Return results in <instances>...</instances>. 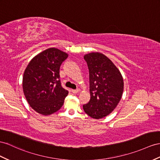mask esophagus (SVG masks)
<instances>
[{"instance_id": "esophagus-1", "label": "esophagus", "mask_w": 160, "mask_h": 160, "mask_svg": "<svg viewBox=\"0 0 160 160\" xmlns=\"http://www.w3.org/2000/svg\"><path fill=\"white\" fill-rule=\"evenodd\" d=\"M79 91H80V89H78V88H77V89H76V90H73V89L72 90V92L73 93H77V92H78Z\"/></svg>"}]
</instances>
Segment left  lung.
Here are the masks:
<instances>
[{
	"label": "left lung",
	"mask_w": 160,
	"mask_h": 160,
	"mask_svg": "<svg viewBox=\"0 0 160 160\" xmlns=\"http://www.w3.org/2000/svg\"><path fill=\"white\" fill-rule=\"evenodd\" d=\"M84 59L89 71L91 99L83 109L89 116L100 119L116 108L122 96L124 81L116 65L101 53H89Z\"/></svg>",
	"instance_id": "1"
}]
</instances>
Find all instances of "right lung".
Listing matches in <instances>:
<instances>
[{
	"instance_id": "right-lung-1",
	"label": "right lung",
	"mask_w": 160,
	"mask_h": 160,
	"mask_svg": "<svg viewBox=\"0 0 160 160\" xmlns=\"http://www.w3.org/2000/svg\"><path fill=\"white\" fill-rule=\"evenodd\" d=\"M68 54L55 48L40 52L30 61L24 72L23 90L30 107L48 116L62 107L68 91L61 86L59 69Z\"/></svg>"
}]
</instances>
